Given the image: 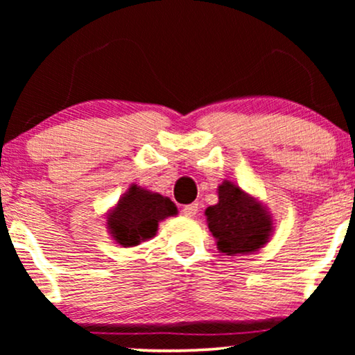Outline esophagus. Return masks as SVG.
<instances>
[{
	"label": "esophagus",
	"mask_w": 355,
	"mask_h": 355,
	"mask_svg": "<svg viewBox=\"0 0 355 355\" xmlns=\"http://www.w3.org/2000/svg\"><path fill=\"white\" fill-rule=\"evenodd\" d=\"M198 211V203H189V205L182 207V215L186 216H196Z\"/></svg>",
	"instance_id": "esophagus-1"
}]
</instances>
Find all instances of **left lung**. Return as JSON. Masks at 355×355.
Returning a JSON list of instances; mask_svg holds the SVG:
<instances>
[{
	"label": "left lung",
	"mask_w": 355,
	"mask_h": 355,
	"mask_svg": "<svg viewBox=\"0 0 355 355\" xmlns=\"http://www.w3.org/2000/svg\"><path fill=\"white\" fill-rule=\"evenodd\" d=\"M218 196L216 205L205 210L218 249L226 255H236L263 247L271 232V220L260 203L232 182L221 184Z\"/></svg>",
	"instance_id": "8db88e82"
}]
</instances>
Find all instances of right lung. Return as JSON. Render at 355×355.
<instances>
[{"label":"right lung","mask_w":355,"mask_h":355,"mask_svg":"<svg viewBox=\"0 0 355 355\" xmlns=\"http://www.w3.org/2000/svg\"><path fill=\"white\" fill-rule=\"evenodd\" d=\"M178 213L169 198L132 186L108 216L114 241L124 247L137 245L157 234L158 223Z\"/></svg>","instance_id":"right-lung-1"}]
</instances>
